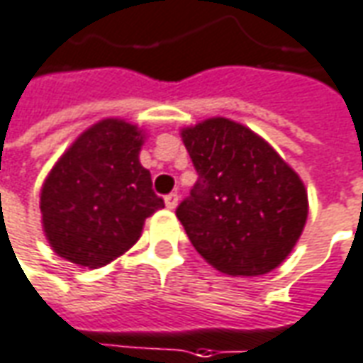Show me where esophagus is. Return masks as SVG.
<instances>
[{"label":"esophagus","instance_id":"1","mask_svg":"<svg viewBox=\"0 0 363 363\" xmlns=\"http://www.w3.org/2000/svg\"><path fill=\"white\" fill-rule=\"evenodd\" d=\"M164 204H167V208H177V204H179V194L177 192H171V194H167L164 196Z\"/></svg>","mask_w":363,"mask_h":363}]
</instances>
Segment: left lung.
<instances>
[{"instance_id":"left-lung-1","label":"left lung","mask_w":363,"mask_h":363,"mask_svg":"<svg viewBox=\"0 0 363 363\" xmlns=\"http://www.w3.org/2000/svg\"><path fill=\"white\" fill-rule=\"evenodd\" d=\"M181 135L199 174L177 208L192 246L224 274H268L304 230V182L240 123L214 117Z\"/></svg>"}]
</instances>
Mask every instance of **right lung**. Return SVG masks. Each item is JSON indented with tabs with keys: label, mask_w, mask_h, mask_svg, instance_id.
Wrapping results in <instances>:
<instances>
[{
	"label": "right lung",
	"mask_w": 363,
	"mask_h": 363,
	"mask_svg": "<svg viewBox=\"0 0 363 363\" xmlns=\"http://www.w3.org/2000/svg\"><path fill=\"white\" fill-rule=\"evenodd\" d=\"M143 130L103 119L55 162L41 189V220L51 248L79 266L109 264L139 240L164 206L139 162Z\"/></svg>",
	"instance_id": "obj_1"
}]
</instances>
